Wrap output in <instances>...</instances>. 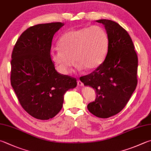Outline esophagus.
<instances>
[{
	"label": "esophagus",
	"instance_id": "esophagus-1",
	"mask_svg": "<svg viewBox=\"0 0 151 151\" xmlns=\"http://www.w3.org/2000/svg\"><path fill=\"white\" fill-rule=\"evenodd\" d=\"M78 85H79V86H83V82H81L80 80H78Z\"/></svg>",
	"mask_w": 151,
	"mask_h": 151
}]
</instances>
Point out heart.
Instances as JSON below:
<instances>
[{"label":"heart","instance_id":"1","mask_svg":"<svg viewBox=\"0 0 151 151\" xmlns=\"http://www.w3.org/2000/svg\"><path fill=\"white\" fill-rule=\"evenodd\" d=\"M58 45L59 49L50 51L51 60L60 73L67 75L73 62L89 72L100 66L106 58L109 38L103 28L93 25L68 31Z\"/></svg>","mask_w":151,"mask_h":151}]
</instances>
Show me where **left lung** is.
<instances>
[{"instance_id":"8db88e82","label":"left lung","mask_w":151,"mask_h":151,"mask_svg":"<svg viewBox=\"0 0 151 151\" xmlns=\"http://www.w3.org/2000/svg\"><path fill=\"white\" fill-rule=\"evenodd\" d=\"M109 38L108 52L100 66L80 81L96 91L95 101L87 105L96 117L107 118L126 106L137 85L138 58L132 38L118 23L99 19Z\"/></svg>"}]
</instances>
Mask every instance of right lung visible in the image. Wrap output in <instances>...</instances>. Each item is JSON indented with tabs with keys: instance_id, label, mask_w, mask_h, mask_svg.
Instances as JSON below:
<instances>
[{
	"instance_id": "right-lung-1",
	"label": "right lung",
	"mask_w": 151,
	"mask_h": 151,
	"mask_svg": "<svg viewBox=\"0 0 151 151\" xmlns=\"http://www.w3.org/2000/svg\"><path fill=\"white\" fill-rule=\"evenodd\" d=\"M64 25H33L22 33L12 50L10 82L19 103L29 115L49 120L62 108L64 95L77 86L76 79L57 72L50 53L53 36Z\"/></svg>"
}]
</instances>
